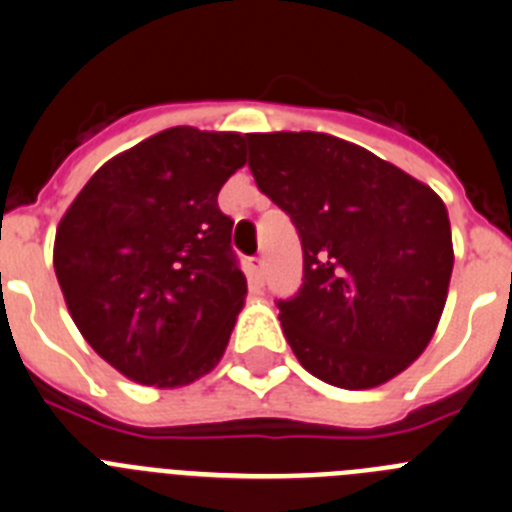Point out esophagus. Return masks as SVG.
<instances>
[{
	"label": "esophagus",
	"instance_id": "34e87169",
	"mask_svg": "<svg viewBox=\"0 0 512 512\" xmlns=\"http://www.w3.org/2000/svg\"><path fill=\"white\" fill-rule=\"evenodd\" d=\"M247 275H250L252 283L262 285V280H265V260L262 257H250L247 260Z\"/></svg>",
	"mask_w": 512,
	"mask_h": 512
}]
</instances>
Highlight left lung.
Here are the masks:
<instances>
[{
  "mask_svg": "<svg viewBox=\"0 0 512 512\" xmlns=\"http://www.w3.org/2000/svg\"><path fill=\"white\" fill-rule=\"evenodd\" d=\"M250 170L293 219L303 285L280 326L313 377L385 385L428 347L454 247L439 193L365 147L324 132H255Z\"/></svg>",
  "mask_w": 512,
  "mask_h": 512,
  "instance_id": "1",
  "label": "left lung"
}]
</instances>
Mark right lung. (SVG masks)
<instances>
[{"label": "right lung", "mask_w": 512, "mask_h": 512, "mask_svg": "<svg viewBox=\"0 0 512 512\" xmlns=\"http://www.w3.org/2000/svg\"><path fill=\"white\" fill-rule=\"evenodd\" d=\"M245 163L239 132L170 127L107 160L63 214L68 313L127 380L183 388L219 365L247 280L216 196Z\"/></svg>", "instance_id": "right-lung-1"}]
</instances>
